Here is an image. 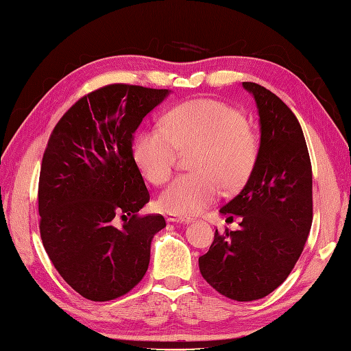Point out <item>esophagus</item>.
<instances>
[{"instance_id":"34e87169","label":"esophagus","mask_w":351,"mask_h":351,"mask_svg":"<svg viewBox=\"0 0 351 351\" xmlns=\"http://www.w3.org/2000/svg\"><path fill=\"white\" fill-rule=\"evenodd\" d=\"M165 219H167V221H176V223H189V221H192L191 217L176 216V215H167Z\"/></svg>"}]
</instances>
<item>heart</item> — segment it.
<instances>
[{
	"instance_id": "heart-1",
	"label": "heart",
	"mask_w": 351,
	"mask_h": 351,
	"mask_svg": "<svg viewBox=\"0 0 351 351\" xmlns=\"http://www.w3.org/2000/svg\"><path fill=\"white\" fill-rule=\"evenodd\" d=\"M195 173L176 178L159 196L160 208L191 216L215 202L221 187L238 191L250 177L258 141L244 113L217 99H189L171 108L162 128L138 134L134 156L143 176L164 184L173 176L178 152L189 153Z\"/></svg>"
}]
</instances>
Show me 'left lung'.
I'll use <instances>...</instances> for the list:
<instances>
[{
	"mask_svg": "<svg viewBox=\"0 0 351 351\" xmlns=\"http://www.w3.org/2000/svg\"><path fill=\"white\" fill-rule=\"evenodd\" d=\"M261 117V146L250 177L221 215L240 229L216 230L199 258L207 283L234 301L261 299L292 272L313 223V171L302 128L276 93L244 82Z\"/></svg>",
	"mask_w": 351,
	"mask_h": 351,
	"instance_id": "8db88e82",
	"label": "left lung"
}]
</instances>
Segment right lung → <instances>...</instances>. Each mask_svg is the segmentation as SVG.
<instances>
[{
	"mask_svg": "<svg viewBox=\"0 0 351 351\" xmlns=\"http://www.w3.org/2000/svg\"><path fill=\"white\" fill-rule=\"evenodd\" d=\"M167 95L168 89L107 84L73 104L49 136L38 180L40 235L56 271L89 301H111L138 285L152 238L167 225L160 215L138 213L150 193L132 155L135 130Z\"/></svg>",
	"mask_w": 351,
	"mask_h": 351,
	"instance_id": "add662e5",
	"label": "right lung"
}]
</instances>
